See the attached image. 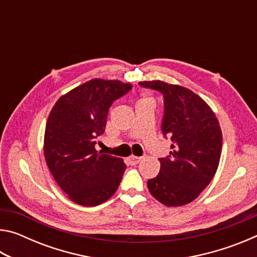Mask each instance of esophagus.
I'll return each instance as SVG.
<instances>
[{
	"mask_svg": "<svg viewBox=\"0 0 257 257\" xmlns=\"http://www.w3.org/2000/svg\"><path fill=\"white\" fill-rule=\"evenodd\" d=\"M141 160H142L141 156H135V155H132V156H129V158H128V161H129L130 164H137Z\"/></svg>",
	"mask_w": 257,
	"mask_h": 257,
	"instance_id": "1",
	"label": "esophagus"
}]
</instances>
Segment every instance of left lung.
<instances>
[{
  "label": "left lung",
  "instance_id": "left-lung-1",
  "mask_svg": "<svg viewBox=\"0 0 257 257\" xmlns=\"http://www.w3.org/2000/svg\"><path fill=\"white\" fill-rule=\"evenodd\" d=\"M139 86L162 94L161 130L172 142L170 155L159 159L160 173L149 179L147 187L164 205H185L198 197L219 167L222 150L219 121L211 107L185 87L161 80L143 81Z\"/></svg>",
  "mask_w": 257,
  "mask_h": 257
}]
</instances>
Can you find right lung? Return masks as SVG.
<instances>
[{
  "label": "right lung",
  "mask_w": 257,
  "mask_h": 257,
  "mask_svg": "<svg viewBox=\"0 0 257 257\" xmlns=\"http://www.w3.org/2000/svg\"><path fill=\"white\" fill-rule=\"evenodd\" d=\"M132 88L118 80L93 79L63 95L52 108L45 128V160L61 189L79 205L107 201L122 179V159L102 154L95 145L105 132L113 102Z\"/></svg>",
  "instance_id": "right-lung-1"
}]
</instances>
